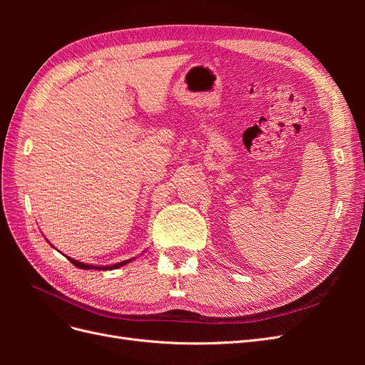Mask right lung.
<instances>
[{
	"mask_svg": "<svg viewBox=\"0 0 365 365\" xmlns=\"http://www.w3.org/2000/svg\"><path fill=\"white\" fill-rule=\"evenodd\" d=\"M67 257V256H65ZM74 267H77V268H81V269H101V271H106V269H117V268H120V267H125V264H128V263H130L132 260H135L137 257H132V259H128V260H123V262H118V263H114V264H103V267H101V264H88V263H83V262H79V260H76V259H71V257H67Z\"/></svg>",
	"mask_w": 365,
	"mask_h": 365,
	"instance_id": "right-lung-1",
	"label": "right lung"
}]
</instances>
